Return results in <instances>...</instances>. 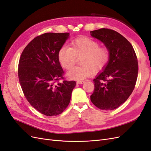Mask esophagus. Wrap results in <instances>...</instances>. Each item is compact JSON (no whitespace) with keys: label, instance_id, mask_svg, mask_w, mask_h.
I'll use <instances>...</instances> for the list:
<instances>
[{"label":"esophagus","instance_id":"34e87169","mask_svg":"<svg viewBox=\"0 0 151 151\" xmlns=\"http://www.w3.org/2000/svg\"><path fill=\"white\" fill-rule=\"evenodd\" d=\"M84 82H85V81L81 80V81H76V83L77 84H83Z\"/></svg>","mask_w":151,"mask_h":151}]
</instances>
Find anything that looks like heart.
Listing matches in <instances>:
<instances>
[{
	"label": "heart",
	"mask_w": 151,
	"mask_h": 151,
	"mask_svg": "<svg viewBox=\"0 0 151 151\" xmlns=\"http://www.w3.org/2000/svg\"><path fill=\"white\" fill-rule=\"evenodd\" d=\"M110 50L106 46L91 38L80 37L71 43V47H63L58 52V60L66 70L75 65L77 58L80 59L81 66L73 68L68 73L70 79L81 80L92 76L93 73L102 70L110 59Z\"/></svg>",
	"instance_id": "heart-1"
}]
</instances>
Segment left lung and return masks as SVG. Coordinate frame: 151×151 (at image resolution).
Segmentation results:
<instances>
[{"mask_svg": "<svg viewBox=\"0 0 151 151\" xmlns=\"http://www.w3.org/2000/svg\"><path fill=\"white\" fill-rule=\"evenodd\" d=\"M110 50L104 70L93 80L92 102L99 109L109 111L125 102L135 87L139 71L137 58L132 44L114 30L101 28L90 32Z\"/></svg>", "mask_w": 151, "mask_h": 151, "instance_id": "8db88e82", "label": "left lung"}]
</instances>
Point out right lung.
<instances>
[{"label": "right lung", "instance_id": "right-lung-1", "mask_svg": "<svg viewBox=\"0 0 151 151\" xmlns=\"http://www.w3.org/2000/svg\"><path fill=\"white\" fill-rule=\"evenodd\" d=\"M69 36V33L42 34L25 47L19 58L18 78L24 96L34 108L47 116L63 113L76 85L75 81L64 79L58 60L59 50Z\"/></svg>", "mask_w": 151, "mask_h": 151}]
</instances>
